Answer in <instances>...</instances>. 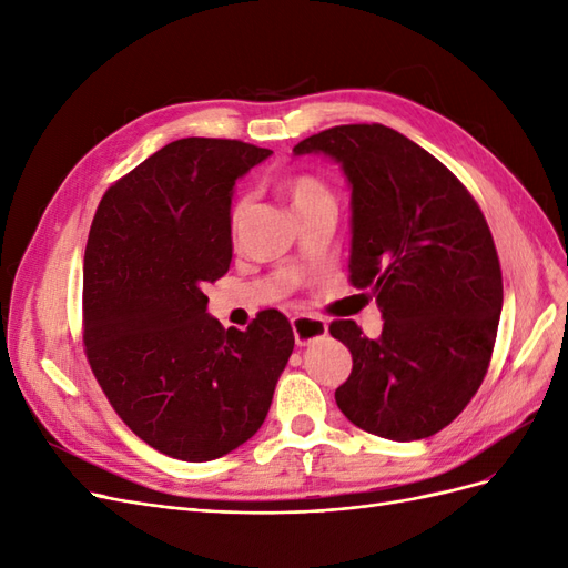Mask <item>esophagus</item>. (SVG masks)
Masks as SVG:
<instances>
[{
	"instance_id": "esophagus-1",
	"label": "esophagus",
	"mask_w": 568,
	"mask_h": 568,
	"mask_svg": "<svg viewBox=\"0 0 568 568\" xmlns=\"http://www.w3.org/2000/svg\"><path fill=\"white\" fill-rule=\"evenodd\" d=\"M291 326H294V338L298 346H311V343L329 334V324H326L324 320L311 317V315L291 317Z\"/></svg>"
}]
</instances>
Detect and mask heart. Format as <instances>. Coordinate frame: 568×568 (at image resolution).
Returning <instances> with one entry per match:
<instances>
[{"instance_id": "obj_1", "label": "heart", "mask_w": 568, "mask_h": 568, "mask_svg": "<svg viewBox=\"0 0 568 568\" xmlns=\"http://www.w3.org/2000/svg\"><path fill=\"white\" fill-rule=\"evenodd\" d=\"M286 194H288L291 205H294V209H298V205H303V203H311V201L329 199V192H326V186L320 180L307 178V175L288 180L286 182Z\"/></svg>"}]
</instances>
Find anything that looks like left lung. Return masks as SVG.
Here are the masks:
<instances>
[{
    "label": "left lung",
    "mask_w": 568,
    "mask_h": 568,
    "mask_svg": "<svg viewBox=\"0 0 568 568\" xmlns=\"http://www.w3.org/2000/svg\"><path fill=\"white\" fill-rule=\"evenodd\" d=\"M332 159L351 186V282L369 288L379 338L329 326L353 355L336 405L388 440L438 434L484 382L503 313V272L486 217L432 153L386 125H336L294 156Z\"/></svg>",
    "instance_id": "8db88e82"
}]
</instances>
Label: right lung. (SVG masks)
<instances>
[{"instance_id":"obj_1","label":"right lung","mask_w":568,"mask_h":568,"mask_svg":"<svg viewBox=\"0 0 568 568\" xmlns=\"http://www.w3.org/2000/svg\"><path fill=\"white\" fill-rule=\"evenodd\" d=\"M236 140L165 144L101 199L84 248L88 359L151 448L211 462L263 426L294 351L280 311L246 332L209 315L203 284L232 263L234 184L270 156Z\"/></svg>"}]
</instances>
